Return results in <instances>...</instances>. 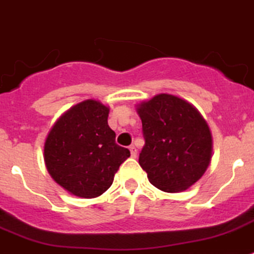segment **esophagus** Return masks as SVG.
Wrapping results in <instances>:
<instances>
[{
    "label": "esophagus",
    "mask_w": 254,
    "mask_h": 254,
    "mask_svg": "<svg viewBox=\"0 0 254 254\" xmlns=\"http://www.w3.org/2000/svg\"><path fill=\"white\" fill-rule=\"evenodd\" d=\"M130 154H131L132 158H136V148L134 145H130Z\"/></svg>",
    "instance_id": "obj_1"
}]
</instances>
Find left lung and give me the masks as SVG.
<instances>
[{
  "label": "left lung",
  "instance_id": "1",
  "mask_svg": "<svg viewBox=\"0 0 254 254\" xmlns=\"http://www.w3.org/2000/svg\"><path fill=\"white\" fill-rule=\"evenodd\" d=\"M145 144L139 164L153 186L181 192L204 175L211 159L212 138L196 107L161 93L138 105Z\"/></svg>",
  "mask_w": 254,
  "mask_h": 254
}]
</instances>
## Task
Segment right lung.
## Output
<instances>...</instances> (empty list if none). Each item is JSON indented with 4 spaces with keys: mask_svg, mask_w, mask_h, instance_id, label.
<instances>
[{
    "mask_svg": "<svg viewBox=\"0 0 254 254\" xmlns=\"http://www.w3.org/2000/svg\"><path fill=\"white\" fill-rule=\"evenodd\" d=\"M109 107L86 100L70 107L50 129L44 144L49 175L72 195L93 198L113 185L130 152L115 143L107 124Z\"/></svg>",
    "mask_w": 254,
    "mask_h": 254,
    "instance_id": "1",
    "label": "right lung"
}]
</instances>
